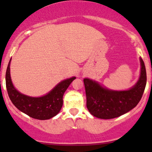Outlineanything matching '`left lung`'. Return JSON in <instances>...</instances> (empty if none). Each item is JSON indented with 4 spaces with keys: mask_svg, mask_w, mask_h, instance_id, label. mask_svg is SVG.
Returning <instances> with one entry per match:
<instances>
[{
    "mask_svg": "<svg viewBox=\"0 0 152 152\" xmlns=\"http://www.w3.org/2000/svg\"><path fill=\"white\" fill-rule=\"evenodd\" d=\"M140 62L141 67L138 81L127 90H110L96 81L84 79L87 107L90 114L101 119L115 118L137 105L146 85V71L142 58Z\"/></svg>",
    "mask_w": 152,
    "mask_h": 152,
    "instance_id": "8db88e82",
    "label": "left lung"
}]
</instances>
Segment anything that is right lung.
Masks as SVG:
<instances>
[{
	"mask_svg": "<svg viewBox=\"0 0 152 152\" xmlns=\"http://www.w3.org/2000/svg\"><path fill=\"white\" fill-rule=\"evenodd\" d=\"M10 62L6 73V86L12 104L27 115L38 119L48 120L58 114L63 104V95L76 77L59 82L49 93L41 97H31L20 93L12 84L10 76Z\"/></svg>",
	"mask_w": 152,
	"mask_h": 152,
	"instance_id": "add662e5",
	"label": "right lung"
}]
</instances>
